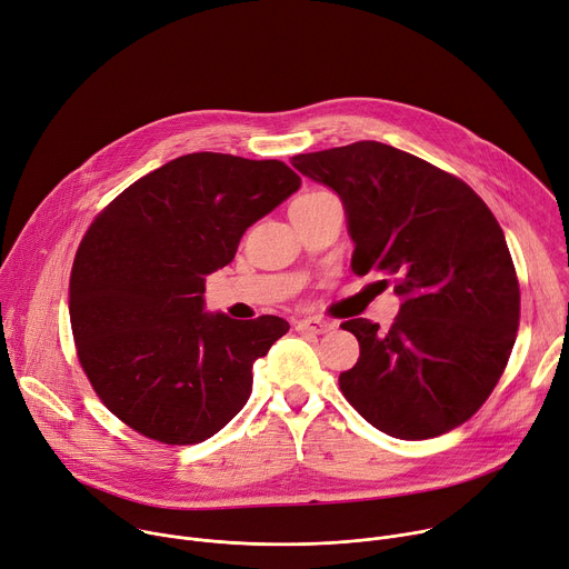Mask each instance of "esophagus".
<instances>
[{
	"label": "esophagus",
	"mask_w": 569,
	"mask_h": 569,
	"mask_svg": "<svg viewBox=\"0 0 569 569\" xmlns=\"http://www.w3.org/2000/svg\"><path fill=\"white\" fill-rule=\"evenodd\" d=\"M300 332H311V335H326V332H330V330H335V323H330V321H323V319H319V317H307V319H302V321H298V326H296Z\"/></svg>",
	"instance_id": "1"
}]
</instances>
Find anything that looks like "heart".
Wrapping results in <instances>:
<instances>
[{
  "mask_svg": "<svg viewBox=\"0 0 569 569\" xmlns=\"http://www.w3.org/2000/svg\"><path fill=\"white\" fill-rule=\"evenodd\" d=\"M328 197H332L330 192H307V194H302V197H298L296 199V203L293 206H298V203H311V201H321V199H328Z\"/></svg>",
  "mask_w": 569,
  "mask_h": 569,
  "instance_id": "heart-1",
  "label": "heart"
}]
</instances>
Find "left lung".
Here are the masks:
<instances>
[{"mask_svg": "<svg viewBox=\"0 0 569 569\" xmlns=\"http://www.w3.org/2000/svg\"><path fill=\"white\" fill-rule=\"evenodd\" d=\"M291 164L339 194L355 241L352 273L398 278L389 332L368 319L339 375L348 402L380 431L420 440L466 422L507 368L520 287L503 232L457 176L382 142L300 153Z\"/></svg>", "mask_w": 569, "mask_h": 569, "instance_id": "obj_1", "label": "left lung"}]
</instances>
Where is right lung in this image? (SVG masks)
<instances>
[{
    "mask_svg": "<svg viewBox=\"0 0 569 569\" xmlns=\"http://www.w3.org/2000/svg\"><path fill=\"white\" fill-rule=\"evenodd\" d=\"M298 187L280 160L187 153L92 221L72 267L70 321L92 389L131 429L194 446L241 411L252 363L289 323L206 311V276L230 264L241 234Z\"/></svg>",
    "mask_w": 569,
    "mask_h": 569,
    "instance_id": "obj_1",
    "label": "right lung"
}]
</instances>
